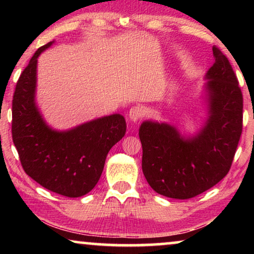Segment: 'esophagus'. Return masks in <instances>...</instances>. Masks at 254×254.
<instances>
[{"label":"esophagus","mask_w":254,"mask_h":254,"mask_svg":"<svg viewBox=\"0 0 254 254\" xmlns=\"http://www.w3.org/2000/svg\"><path fill=\"white\" fill-rule=\"evenodd\" d=\"M144 117V110L141 106H133L128 112V118L131 119V121L137 122Z\"/></svg>","instance_id":"obj_1"}]
</instances>
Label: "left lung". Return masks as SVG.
Returning a JSON list of instances; mask_svg holds the SVG:
<instances>
[{"label":"left lung","mask_w":254,"mask_h":254,"mask_svg":"<svg viewBox=\"0 0 254 254\" xmlns=\"http://www.w3.org/2000/svg\"><path fill=\"white\" fill-rule=\"evenodd\" d=\"M214 65L206 75L209 119L191 139L174 127L143 122L142 171L158 194L188 199L212 188L231 169L243 124V95L229 59L213 47Z\"/></svg>","instance_id":"1"}]
</instances>
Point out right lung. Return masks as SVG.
<instances>
[{"instance_id": "add662e5", "label": "right lung", "mask_w": 254, "mask_h": 254, "mask_svg": "<svg viewBox=\"0 0 254 254\" xmlns=\"http://www.w3.org/2000/svg\"><path fill=\"white\" fill-rule=\"evenodd\" d=\"M21 72L12 101V139L25 174L42 187L66 197H80L95 187L107 153L126 134L120 114L94 120L67 132L46 126L34 104L37 58Z\"/></svg>"}]
</instances>
